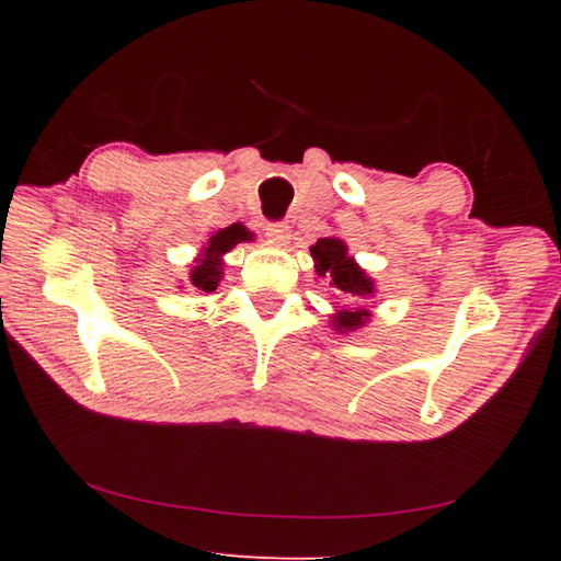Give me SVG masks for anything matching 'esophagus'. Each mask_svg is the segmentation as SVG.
Segmentation results:
<instances>
[{"instance_id": "obj_1", "label": "esophagus", "mask_w": 561, "mask_h": 561, "mask_svg": "<svg viewBox=\"0 0 561 561\" xmlns=\"http://www.w3.org/2000/svg\"><path fill=\"white\" fill-rule=\"evenodd\" d=\"M264 234H267L274 244H287L291 237L289 225H284V222H270L267 227H264Z\"/></svg>"}]
</instances>
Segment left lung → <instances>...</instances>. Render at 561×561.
Masks as SVG:
<instances>
[{
    "label": "left lung",
    "instance_id": "1",
    "mask_svg": "<svg viewBox=\"0 0 561 561\" xmlns=\"http://www.w3.org/2000/svg\"><path fill=\"white\" fill-rule=\"evenodd\" d=\"M311 260L319 277H327L331 287L346 294L351 299H374L376 287L374 279L368 277L366 270L348 254V244L341 237H321L317 244L309 247ZM331 329L336 334H351V331L364 329L371 321V311L364 304H351L346 309H339L336 314L329 317Z\"/></svg>",
    "mask_w": 561,
    "mask_h": 561
}]
</instances>
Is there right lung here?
<instances>
[{
	"instance_id": "obj_1",
	"label": "right lung",
	"mask_w": 561,
	"mask_h": 561,
	"mask_svg": "<svg viewBox=\"0 0 561 561\" xmlns=\"http://www.w3.org/2000/svg\"><path fill=\"white\" fill-rule=\"evenodd\" d=\"M252 232L242 225H230L225 230H217L210 234V240L203 244V250L197 252V257L190 267V284L197 291H215L222 282V267H225V254L234 250L240 242H250Z\"/></svg>"
}]
</instances>
